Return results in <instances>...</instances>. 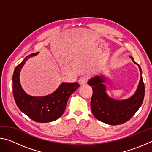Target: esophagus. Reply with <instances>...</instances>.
<instances>
[{"label":"esophagus","mask_w":152,"mask_h":152,"mask_svg":"<svg viewBox=\"0 0 152 152\" xmlns=\"http://www.w3.org/2000/svg\"><path fill=\"white\" fill-rule=\"evenodd\" d=\"M88 82V78L86 76H82L79 80V83L80 85H85Z\"/></svg>","instance_id":"34e87169"}]
</instances>
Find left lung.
Instances as JSON below:
<instances>
[{
  "instance_id": "8db88e82",
  "label": "left lung",
  "mask_w": 152,
  "mask_h": 152,
  "mask_svg": "<svg viewBox=\"0 0 152 152\" xmlns=\"http://www.w3.org/2000/svg\"><path fill=\"white\" fill-rule=\"evenodd\" d=\"M133 62L140 68L141 76L137 91L132 97L118 101L108 96L104 83V76H96L90 79L88 84L92 86V96L91 105L92 114L98 120L112 125H120L129 120L140 109L144 99L145 86L141 67L130 56Z\"/></svg>"
}]
</instances>
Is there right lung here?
<instances>
[{
  "instance_id": "obj_1",
  "label": "right lung",
  "mask_w": 152,
  "mask_h": 152,
  "mask_svg": "<svg viewBox=\"0 0 152 152\" xmlns=\"http://www.w3.org/2000/svg\"><path fill=\"white\" fill-rule=\"evenodd\" d=\"M39 52L27 56L14 70L12 92L17 107L30 119L38 123L53 121L63 115L70 95L79 87L78 82H62L55 92L45 96H32L27 94L20 84V71L30 57Z\"/></svg>"
}]
</instances>
